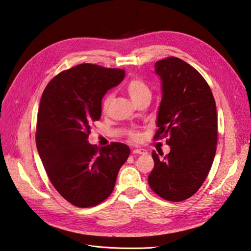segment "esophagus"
I'll return each instance as SVG.
<instances>
[{
  "instance_id": "1",
  "label": "esophagus",
  "mask_w": 251,
  "mask_h": 251,
  "mask_svg": "<svg viewBox=\"0 0 251 251\" xmlns=\"http://www.w3.org/2000/svg\"><path fill=\"white\" fill-rule=\"evenodd\" d=\"M133 154H138V155H147L148 154V151H147V150H144V149H135V150H133Z\"/></svg>"
}]
</instances>
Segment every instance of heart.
Listing matches in <instances>:
<instances>
[{
    "instance_id": "1",
    "label": "heart",
    "mask_w": 251,
    "mask_h": 251,
    "mask_svg": "<svg viewBox=\"0 0 251 251\" xmlns=\"http://www.w3.org/2000/svg\"><path fill=\"white\" fill-rule=\"evenodd\" d=\"M126 92L128 94V96L131 97V100L133 102L139 100L140 98L144 97V96H151V90L149 88V86L144 82L142 79L140 78H132L130 81L126 83ZM112 94H108L105 95L104 98L102 100V109L107 110L109 104L112 100ZM131 138L135 141H137L140 138V135L136 132H133L130 134Z\"/></svg>"
}]
</instances>
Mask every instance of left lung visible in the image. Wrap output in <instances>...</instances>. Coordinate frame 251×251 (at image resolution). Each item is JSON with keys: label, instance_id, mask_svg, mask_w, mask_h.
<instances>
[{"label": "left lung", "instance_id": "left-lung-1", "mask_svg": "<svg viewBox=\"0 0 251 251\" xmlns=\"http://www.w3.org/2000/svg\"><path fill=\"white\" fill-rule=\"evenodd\" d=\"M161 79L155 139L168 137L171 151L165 157L153 151L154 169L148 182L161 198L179 202L201 187L216 155L218 120L215 98L206 80L178 57L155 64ZM160 154L162 156V154Z\"/></svg>", "mask_w": 251, "mask_h": 251}]
</instances>
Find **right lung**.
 I'll use <instances>...</instances> for the list:
<instances>
[{
    "mask_svg": "<svg viewBox=\"0 0 251 251\" xmlns=\"http://www.w3.org/2000/svg\"><path fill=\"white\" fill-rule=\"evenodd\" d=\"M125 75L123 69L81 64L60 72L43 92L37 151L53 186L75 206H95L107 199L130 155L124 143L100 149L88 141L92 123L100 119L102 97Z\"/></svg>",
    "mask_w": 251,
    "mask_h": 251,
    "instance_id": "1",
    "label": "right lung"
}]
</instances>
